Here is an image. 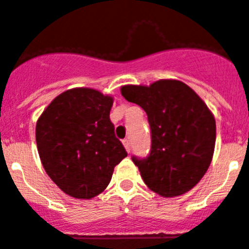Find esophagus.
Wrapping results in <instances>:
<instances>
[{
    "mask_svg": "<svg viewBox=\"0 0 249 249\" xmlns=\"http://www.w3.org/2000/svg\"><path fill=\"white\" fill-rule=\"evenodd\" d=\"M123 144H124L125 149H126V152H127V153H129L130 149H131V144H130V141H129V140L125 139L124 141H123Z\"/></svg>",
    "mask_w": 249,
    "mask_h": 249,
    "instance_id": "esophagus-1",
    "label": "esophagus"
}]
</instances>
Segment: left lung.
Returning a JSON list of instances; mask_svg holds the SVG:
<instances>
[{
	"mask_svg": "<svg viewBox=\"0 0 249 249\" xmlns=\"http://www.w3.org/2000/svg\"><path fill=\"white\" fill-rule=\"evenodd\" d=\"M122 95L146 112L151 126L149 154L132 157L147 187L163 197L190 191L208 170L215 147V119L206 103L178 80L125 85Z\"/></svg>",
	"mask_w": 249,
	"mask_h": 249,
	"instance_id": "left-lung-1",
	"label": "left lung"
}]
</instances>
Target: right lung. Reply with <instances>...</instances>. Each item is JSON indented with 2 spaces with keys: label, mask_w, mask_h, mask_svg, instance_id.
Returning <instances> with one entry per match:
<instances>
[{
  "label": "right lung",
  "mask_w": 249,
  "mask_h": 249,
  "mask_svg": "<svg viewBox=\"0 0 249 249\" xmlns=\"http://www.w3.org/2000/svg\"><path fill=\"white\" fill-rule=\"evenodd\" d=\"M113 97L88 88L64 91L36 123V144L47 175L64 194L90 199L106 190L127 156L109 119Z\"/></svg>",
  "instance_id": "obj_1"
}]
</instances>
